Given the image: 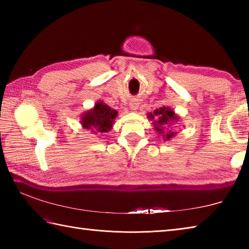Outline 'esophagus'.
<instances>
[{"instance_id": "34e87169", "label": "esophagus", "mask_w": 249, "mask_h": 249, "mask_svg": "<svg viewBox=\"0 0 249 249\" xmlns=\"http://www.w3.org/2000/svg\"><path fill=\"white\" fill-rule=\"evenodd\" d=\"M138 106H139V103H138V100L137 99H133L131 100V102L129 103V108H130V110H137L138 109Z\"/></svg>"}]
</instances>
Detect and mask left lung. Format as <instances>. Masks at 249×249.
I'll use <instances>...</instances> for the list:
<instances>
[{
  "label": "left lung",
  "instance_id": "left-lung-1",
  "mask_svg": "<svg viewBox=\"0 0 249 249\" xmlns=\"http://www.w3.org/2000/svg\"><path fill=\"white\" fill-rule=\"evenodd\" d=\"M147 116L152 120L155 119V116H157V120H154L153 123H154L155 130L162 135L163 140H170L176 136V133L172 130L165 131V129L170 127L172 124L178 122V116L173 110H171V108L161 107L160 109H156L153 113H149Z\"/></svg>",
  "mask_w": 249,
  "mask_h": 249
}]
</instances>
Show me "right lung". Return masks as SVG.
I'll use <instances>...</instances> for the list:
<instances>
[{
    "instance_id": "right-lung-1",
    "label": "right lung",
    "mask_w": 249,
    "mask_h": 249,
    "mask_svg": "<svg viewBox=\"0 0 249 249\" xmlns=\"http://www.w3.org/2000/svg\"><path fill=\"white\" fill-rule=\"evenodd\" d=\"M115 110L104 104L102 100L96 103L94 108L87 111L81 115V125L84 129H91L95 133H108L112 128L114 119L116 118Z\"/></svg>"
}]
</instances>
